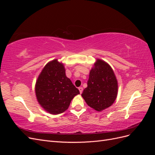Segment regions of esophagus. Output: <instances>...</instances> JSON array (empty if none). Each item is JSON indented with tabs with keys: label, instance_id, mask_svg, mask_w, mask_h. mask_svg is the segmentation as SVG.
<instances>
[{
	"label": "esophagus",
	"instance_id": "esophagus-1",
	"mask_svg": "<svg viewBox=\"0 0 155 155\" xmlns=\"http://www.w3.org/2000/svg\"><path fill=\"white\" fill-rule=\"evenodd\" d=\"M78 89H79V92H80V94H81L83 92V88L82 87H79Z\"/></svg>",
	"mask_w": 155,
	"mask_h": 155
}]
</instances>
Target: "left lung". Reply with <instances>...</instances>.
Listing matches in <instances>:
<instances>
[{
	"label": "left lung",
	"mask_w": 155,
	"mask_h": 155,
	"mask_svg": "<svg viewBox=\"0 0 155 155\" xmlns=\"http://www.w3.org/2000/svg\"><path fill=\"white\" fill-rule=\"evenodd\" d=\"M118 88V81L113 70L104 61L97 59L91 70L87 87L81 96L89 107L101 111L114 104Z\"/></svg>",
	"instance_id": "obj_1"
}]
</instances>
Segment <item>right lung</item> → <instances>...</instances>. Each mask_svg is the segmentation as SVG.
<instances>
[{"label":"right lung","instance_id":"obj_1","mask_svg":"<svg viewBox=\"0 0 155 155\" xmlns=\"http://www.w3.org/2000/svg\"><path fill=\"white\" fill-rule=\"evenodd\" d=\"M35 95L40 105L52 114L63 113L79 91L65 74L62 63L54 59L45 65L35 83Z\"/></svg>","mask_w":155,"mask_h":155}]
</instances>
